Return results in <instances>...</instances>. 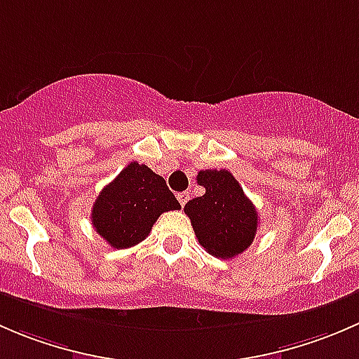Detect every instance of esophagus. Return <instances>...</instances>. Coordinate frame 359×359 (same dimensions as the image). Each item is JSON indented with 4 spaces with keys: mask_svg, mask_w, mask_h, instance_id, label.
<instances>
[{
    "mask_svg": "<svg viewBox=\"0 0 359 359\" xmlns=\"http://www.w3.org/2000/svg\"><path fill=\"white\" fill-rule=\"evenodd\" d=\"M177 200H179L180 205L184 206L187 201H189V194H187V193H179V194H177Z\"/></svg>",
    "mask_w": 359,
    "mask_h": 359,
    "instance_id": "34e87169",
    "label": "esophagus"
}]
</instances>
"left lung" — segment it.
I'll list each match as a JSON object with an SVG mask.
<instances>
[{
  "instance_id": "left-lung-1",
  "label": "left lung",
  "mask_w": 359,
  "mask_h": 359,
  "mask_svg": "<svg viewBox=\"0 0 359 359\" xmlns=\"http://www.w3.org/2000/svg\"><path fill=\"white\" fill-rule=\"evenodd\" d=\"M196 180L205 187V194L187 201L184 212L198 241L219 259L240 255L252 245L259 229L255 206L227 170H201Z\"/></svg>"
}]
</instances>
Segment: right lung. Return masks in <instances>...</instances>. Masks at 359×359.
Returning a JSON list of instances; mask_svg holds the SVG:
<instances>
[{
	"instance_id": "obj_1",
	"label": "right lung",
	"mask_w": 359,
	"mask_h": 359,
	"mask_svg": "<svg viewBox=\"0 0 359 359\" xmlns=\"http://www.w3.org/2000/svg\"><path fill=\"white\" fill-rule=\"evenodd\" d=\"M179 208L165 179L132 161L100 191L90 219L112 248H130L146 240L161 213Z\"/></svg>"
}]
</instances>
